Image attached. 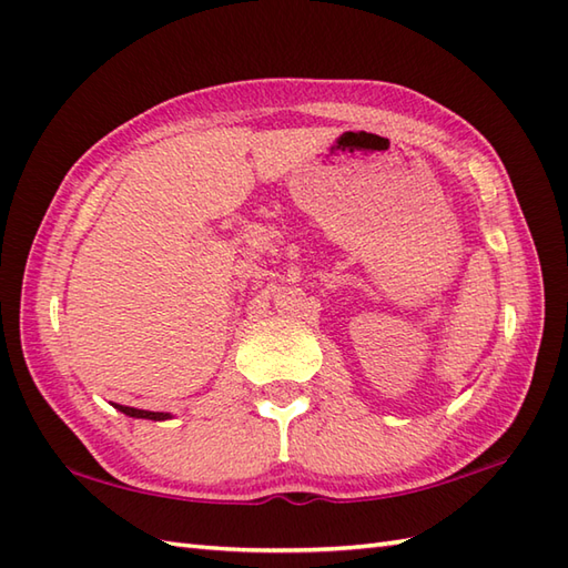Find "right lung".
<instances>
[{"label": "right lung", "instance_id": "1", "mask_svg": "<svg viewBox=\"0 0 568 568\" xmlns=\"http://www.w3.org/2000/svg\"><path fill=\"white\" fill-rule=\"evenodd\" d=\"M119 409H122V413L129 417H143V419H168L171 417L165 413H149V409H136V407H126V405H119Z\"/></svg>", "mask_w": 568, "mask_h": 568}]
</instances>
